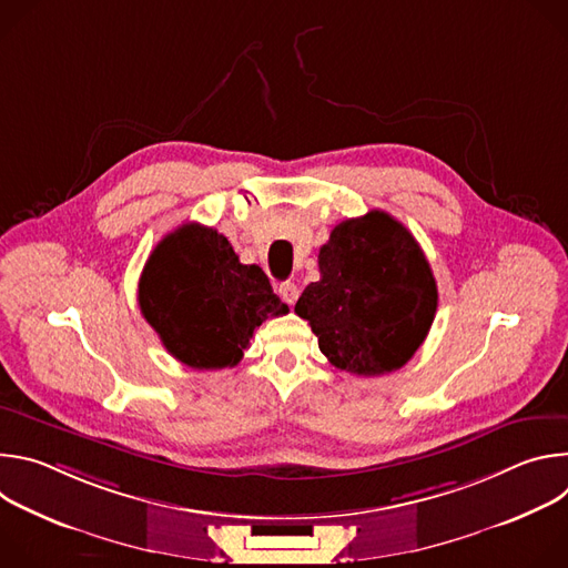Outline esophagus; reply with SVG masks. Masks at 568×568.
Wrapping results in <instances>:
<instances>
[{
	"label": "esophagus",
	"mask_w": 568,
	"mask_h": 568,
	"mask_svg": "<svg viewBox=\"0 0 568 568\" xmlns=\"http://www.w3.org/2000/svg\"><path fill=\"white\" fill-rule=\"evenodd\" d=\"M278 294H281V298H283L287 305H294L296 298H298V287L287 281V283H281V285H278Z\"/></svg>",
	"instance_id": "esophagus-1"
}]
</instances>
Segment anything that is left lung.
Returning <instances> with one entry per match:
<instances>
[{"label": "left lung", "instance_id": "8db88e82", "mask_svg": "<svg viewBox=\"0 0 568 568\" xmlns=\"http://www.w3.org/2000/svg\"><path fill=\"white\" fill-rule=\"evenodd\" d=\"M318 272L294 312L333 366L373 377L414 357L434 323L438 290L407 226L384 211L339 222L318 250Z\"/></svg>", "mask_w": 568, "mask_h": 568}]
</instances>
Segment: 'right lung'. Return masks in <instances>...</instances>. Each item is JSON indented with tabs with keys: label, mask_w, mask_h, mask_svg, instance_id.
Listing matches in <instances>:
<instances>
[{
	"label": "right lung",
	"mask_w": 568,
	"mask_h": 568,
	"mask_svg": "<svg viewBox=\"0 0 568 568\" xmlns=\"http://www.w3.org/2000/svg\"><path fill=\"white\" fill-rule=\"evenodd\" d=\"M139 305L166 351L197 371L235 366L261 323L290 312L258 265H242L222 233L197 222L152 250Z\"/></svg>",
	"instance_id": "right-lung-1"
}]
</instances>
